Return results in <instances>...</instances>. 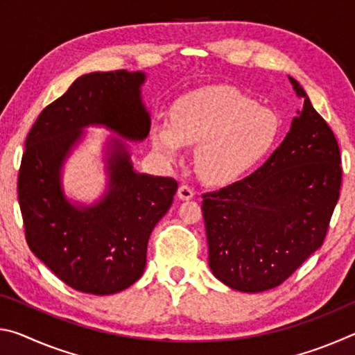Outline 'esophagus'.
<instances>
[{"label":"esophagus","instance_id":"34e87169","mask_svg":"<svg viewBox=\"0 0 355 355\" xmlns=\"http://www.w3.org/2000/svg\"><path fill=\"white\" fill-rule=\"evenodd\" d=\"M178 199L180 200H191L192 197H194V189L191 188V186H188V184H182L178 188Z\"/></svg>","mask_w":355,"mask_h":355}]
</instances>
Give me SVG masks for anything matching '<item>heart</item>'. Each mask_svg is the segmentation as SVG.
Masks as SVG:
<instances>
[{"label": "heart", "instance_id": "obj_1", "mask_svg": "<svg viewBox=\"0 0 355 355\" xmlns=\"http://www.w3.org/2000/svg\"><path fill=\"white\" fill-rule=\"evenodd\" d=\"M280 120L249 95L230 87H207L173 106L169 128L155 127L153 147L175 161L183 146L197 144L194 164L203 182L225 186L238 182L274 147Z\"/></svg>", "mask_w": 355, "mask_h": 355}]
</instances>
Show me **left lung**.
Returning <instances> with one entry per match:
<instances>
[{
  "label": "left lung",
  "instance_id": "1",
  "mask_svg": "<svg viewBox=\"0 0 355 355\" xmlns=\"http://www.w3.org/2000/svg\"><path fill=\"white\" fill-rule=\"evenodd\" d=\"M288 78L304 106L284 142L252 175L202 196L209 269L236 291H266L290 277L321 248L340 197L338 142Z\"/></svg>",
  "mask_w": 355,
  "mask_h": 355
}]
</instances>
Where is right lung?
Listing matches in <instances>:
<instances>
[{"label":"right lung","mask_w":355,"mask_h":355,"mask_svg":"<svg viewBox=\"0 0 355 355\" xmlns=\"http://www.w3.org/2000/svg\"><path fill=\"white\" fill-rule=\"evenodd\" d=\"M144 71H94L48 105L25 142L19 202L29 249L73 290L106 296L141 279L150 233L171 208L173 178L135 171L128 144L148 136ZM87 126L118 137L105 148L108 184L92 206L71 202L62 186L64 159Z\"/></svg>","instance_id":"add662e5"}]
</instances>
